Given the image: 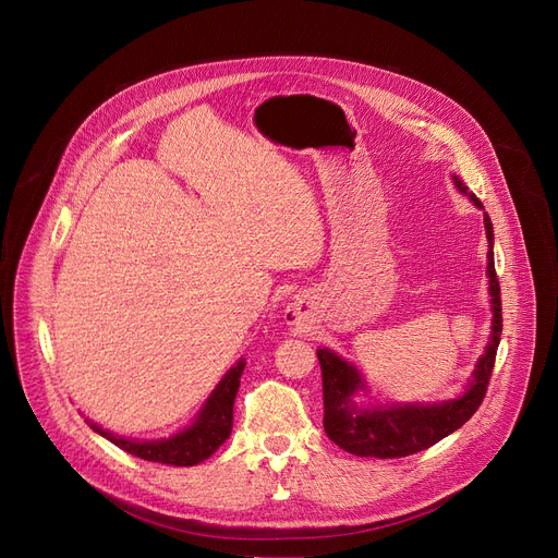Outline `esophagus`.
Listing matches in <instances>:
<instances>
[{"mask_svg":"<svg viewBox=\"0 0 558 558\" xmlns=\"http://www.w3.org/2000/svg\"><path fill=\"white\" fill-rule=\"evenodd\" d=\"M289 314H287V318H289V324L291 326H301V320H303V314H301V305L294 301L289 305V310H287Z\"/></svg>","mask_w":558,"mask_h":558,"instance_id":"obj_1","label":"esophagus"}]
</instances>
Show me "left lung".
<instances>
[{"label":"left lung","mask_w":558,"mask_h":558,"mask_svg":"<svg viewBox=\"0 0 558 558\" xmlns=\"http://www.w3.org/2000/svg\"><path fill=\"white\" fill-rule=\"evenodd\" d=\"M454 187L473 201V205L484 213L482 201L468 192L465 183L452 173ZM484 228L488 240L486 253V276L490 296V335L482 357L475 364L473 375L461 396L441 402H368L357 404V396L368 391V385L360 368L353 362H345L330 348H318L316 355L324 373V427L341 450L355 457H377L398 459L427 450L441 438L459 429L471 418L486 396L488 379L495 364L497 345L502 335V301L500 282L495 276L493 259V223L484 213Z\"/></svg>","instance_id":"8db88e82"}]
</instances>
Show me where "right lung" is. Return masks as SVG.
Instances as JSON below:
<instances>
[{"mask_svg":"<svg viewBox=\"0 0 558 558\" xmlns=\"http://www.w3.org/2000/svg\"><path fill=\"white\" fill-rule=\"evenodd\" d=\"M244 366H246V360H240L234 364L221 377V383L215 387L208 400L203 402L194 421L181 432H175L167 438H151V441H146L144 438V441H140V438H126L120 434H112L93 421L87 423H90V427L97 434L108 438L110 444L140 459L167 463V465H196L208 457H213L232 432V404L240 389Z\"/></svg>","mask_w":558,"mask_h":558,"instance_id":"add662e5","label":"right lung"}]
</instances>
